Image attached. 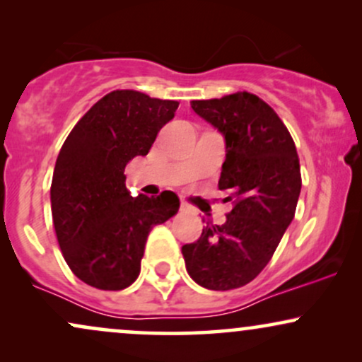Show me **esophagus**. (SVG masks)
I'll return each instance as SVG.
<instances>
[{
	"label": "esophagus",
	"mask_w": 362,
	"mask_h": 362,
	"mask_svg": "<svg viewBox=\"0 0 362 362\" xmlns=\"http://www.w3.org/2000/svg\"><path fill=\"white\" fill-rule=\"evenodd\" d=\"M180 209H182V211H190V206L185 202V200H182V202H180Z\"/></svg>",
	"instance_id": "34e87169"
}]
</instances>
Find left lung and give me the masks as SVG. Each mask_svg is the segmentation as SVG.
Returning a JSON list of instances; mask_svg holds the SVG:
<instances>
[{
    "mask_svg": "<svg viewBox=\"0 0 362 362\" xmlns=\"http://www.w3.org/2000/svg\"><path fill=\"white\" fill-rule=\"evenodd\" d=\"M192 110L223 134L219 189L234 207L223 226L207 224L182 246L190 278L207 290H233L255 280L293 221L302 177L297 148L283 121L250 93L192 101Z\"/></svg>",
    "mask_w": 362,
    "mask_h": 362,
    "instance_id": "8db88e82",
    "label": "left lung"
}]
</instances>
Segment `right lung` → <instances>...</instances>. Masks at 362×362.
I'll use <instances>...</instances> for the list:
<instances>
[{"label":"right lung","mask_w":362,"mask_h":362,"mask_svg":"<svg viewBox=\"0 0 362 362\" xmlns=\"http://www.w3.org/2000/svg\"><path fill=\"white\" fill-rule=\"evenodd\" d=\"M177 101L112 90L74 126L50 187L54 228L69 268L99 290H123L141 269L146 238L180 207L172 190L156 197L126 189L124 168L150 151Z\"/></svg>","instance_id":"add662e5"}]
</instances>
